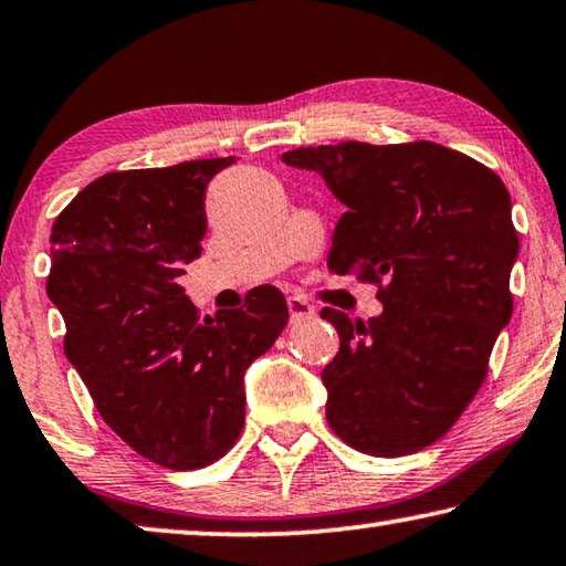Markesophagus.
Segmentation results:
<instances>
[{
    "instance_id": "34e87169",
    "label": "esophagus",
    "mask_w": 566,
    "mask_h": 566,
    "mask_svg": "<svg viewBox=\"0 0 566 566\" xmlns=\"http://www.w3.org/2000/svg\"><path fill=\"white\" fill-rule=\"evenodd\" d=\"M286 307H290L292 322H304V319L315 317V307H312V304L302 297H290L286 300Z\"/></svg>"
}]
</instances>
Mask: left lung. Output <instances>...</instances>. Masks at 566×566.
Segmentation results:
<instances>
[{
    "instance_id": "8db88e82",
    "label": "left lung",
    "mask_w": 566,
    "mask_h": 566,
    "mask_svg": "<svg viewBox=\"0 0 566 566\" xmlns=\"http://www.w3.org/2000/svg\"><path fill=\"white\" fill-rule=\"evenodd\" d=\"M282 160L315 170L345 203L332 272L382 282L378 317L353 322L322 310L339 335L322 370L327 423L363 453H416L476 396L511 319L518 237L506 186L479 160L430 140H347Z\"/></svg>"
}]
</instances>
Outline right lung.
Here are the masks:
<instances>
[{"instance_id":"right-lung-1","label":"right lung","mask_w":566,"mask_h":566,"mask_svg":"<svg viewBox=\"0 0 566 566\" xmlns=\"http://www.w3.org/2000/svg\"><path fill=\"white\" fill-rule=\"evenodd\" d=\"M234 158L115 170L85 186L52 227L48 294L65 355L103 420L143 459L203 469L244 426V373L290 310L272 284L241 310L199 319L178 280L201 254L206 186Z\"/></svg>"}]
</instances>
